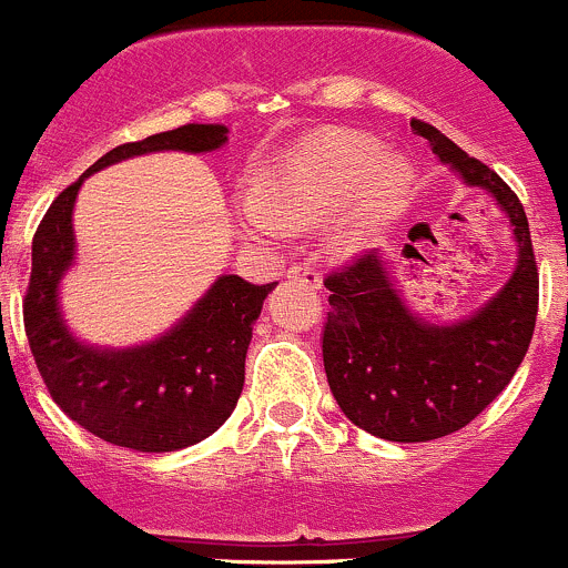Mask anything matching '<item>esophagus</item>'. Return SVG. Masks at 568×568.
<instances>
[{"label": "esophagus", "mask_w": 568, "mask_h": 568, "mask_svg": "<svg viewBox=\"0 0 568 568\" xmlns=\"http://www.w3.org/2000/svg\"><path fill=\"white\" fill-rule=\"evenodd\" d=\"M286 278L312 286V290H320V286H323V276H320V273L308 265H292L290 271H286Z\"/></svg>", "instance_id": "obj_1"}]
</instances>
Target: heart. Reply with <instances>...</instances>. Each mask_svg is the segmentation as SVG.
<instances>
[{"label": "heart", "instance_id": "heart-1", "mask_svg": "<svg viewBox=\"0 0 568 568\" xmlns=\"http://www.w3.org/2000/svg\"><path fill=\"white\" fill-rule=\"evenodd\" d=\"M381 156L369 138L328 132L297 143L254 176L248 199L237 204V223L262 243L317 229L342 201L358 193L356 204L336 229V243L358 251L386 226L414 171L403 156Z\"/></svg>", "mask_w": 568, "mask_h": 568}]
</instances>
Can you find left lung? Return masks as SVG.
<instances>
[{
    "instance_id": "left-lung-1",
    "label": "left lung",
    "mask_w": 568,
    "mask_h": 568,
    "mask_svg": "<svg viewBox=\"0 0 568 568\" xmlns=\"http://www.w3.org/2000/svg\"><path fill=\"white\" fill-rule=\"evenodd\" d=\"M439 162L480 187L510 221L516 265L480 308L430 323L406 303L389 260L367 251L325 278L323 364L342 414L386 442H430L469 425L514 378L532 339L538 273L530 226L514 190L425 121H412Z\"/></svg>"
}]
</instances>
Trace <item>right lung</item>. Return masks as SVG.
I'll list each match as a JSON object with an SVG mask.
<instances>
[{
	"mask_svg": "<svg viewBox=\"0 0 568 568\" xmlns=\"http://www.w3.org/2000/svg\"><path fill=\"white\" fill-rule=\"evenodd\" d=\"M226 140L223 123H184L106 151L54 199L32 240V276L24 297L30 351L54 403L110 445L171 453L215 434L237 406L254 323L276 282L217 276L156 339L132 347L88 345L74 336L60 308V284L77 260V195L91 173L129 156L151 151L206 154Z\"/></svg>",
	"mask_w": 568,
	"mask_h": 568,
	"instance_id": "1",
	"label": "right lung"
}]
</instances>
